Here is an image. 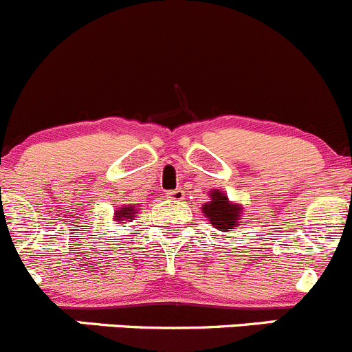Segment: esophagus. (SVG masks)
Wrapping results in <instances>:
<instances>
[{
    "instance_id": "esophagus-1",
    "label": "esophagus",
    "mask_w": 352,
    "mask_h": 352,
    "mask_svg": "<svg viewBox=\"0 0 352 352\" xmlns=\"http://www.w3.org/2000/svg\"><path fill=\"white\" fill-rule=\"evenodd\" d=\"M168 197L173 201H182L184 199V190L182 189H175V190H168Z\"/></svg>"
}]
</instances>
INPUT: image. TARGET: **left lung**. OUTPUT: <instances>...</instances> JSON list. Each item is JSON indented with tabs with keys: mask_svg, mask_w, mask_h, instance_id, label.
<instances>
[{
	"mask_svg": "<svg viewBox=\"0 0 352 352\" xmlns=\"http://www.w3.org/2000/svg\"><path fill=\"white\" fill-rule=\"evenodd\" d=\"M211 201H208L206 204H203V213L204 217L210 220V223L213 225L218 230H225L228 228H234L235 225H241V213L242 206L241 204L230 203L227 197V194L221 192V190L213 189L210 192Z\"/></svg>",
	"mask_w": 352,
	"mask_h": 352,
	"instance_id": "obj_1",
	"label": "left lung"
}]
</instances>
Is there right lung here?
I'll list each match as a JSON object with an SVG mask.
<instances>
[{
	"label": "right lung",
	"instance_id": "obj_1",
	"mask_svg": "<svg viewBox=\"0 0 352 352\" xmlns=\"http://www.w3.org/2000/svg\"><path fill=\"white\" fill-rule=\"evenodd\" d=\"M138 214V206H122L115 211V221L118 223H124L125 220H134V217Z\"/></svg>",
	"mask_w": 352,
	"mask_h": 352
}]
</instances>
